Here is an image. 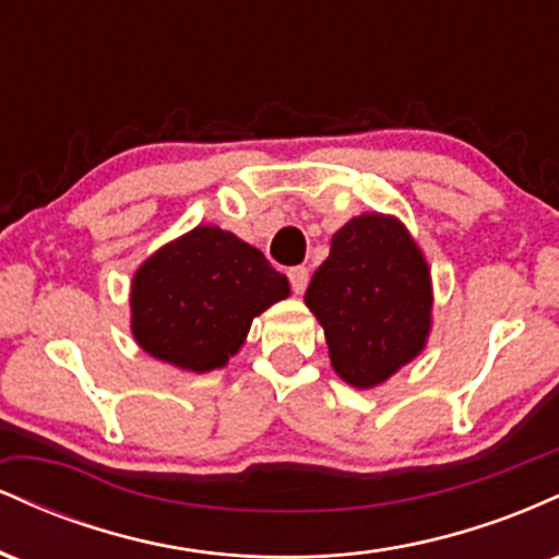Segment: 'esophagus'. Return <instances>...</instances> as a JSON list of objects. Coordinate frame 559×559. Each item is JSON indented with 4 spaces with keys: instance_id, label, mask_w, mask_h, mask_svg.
<instances>
[{
    "instance_id": "esophagus-1",
    "label": "esophagus",
    "mask_w": 559,
    "mask_h": 559,
    "mask_svg": "<svg viewBox=\"0 0 559 559\" xmlns=\"http://www.w3.org/2000/svg\"><path fill=\"white\" fill-rule=\"evenodd\" d=\"M307 281H310V271L305 265L288 267V284H292L294 294H301L307 288Z\"/></svg>"
}]
</instances>
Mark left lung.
<instances>
[{
  "label": "left lung",
  "instance_id": "left-lung-1",
  "mask_svg": "<svg viewBox=\"0 0 559 559\" xmlns=\"http://www.w3.org/2000/svg\"><path fill=\"white\" fill-rule=\"evenodd\" d=\"M346 383L370 389L407 365L431 329V278L402 223L360 215L333 236L305 294Z\"/></svg>",
  "mask_w": 559,
  "mask_h": 559
}]
</instances>
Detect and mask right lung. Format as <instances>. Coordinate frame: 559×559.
<instances>
[{
  "mask_svg": "<svg viewBox=\"0 0 559 559\" xmlns=\"http://www.w3.org/2000/svg\"><path fill=\"white\" fill-rule=\"evenodd\" d=\"M288 297V281L260 249L199 226L163 247L133 278V336L178 368L213 370L239 352L252 318Z\"/></svg>",
  "mask_w": 559,
  "mask_h": 559,
  "instance_id": "1",
  "label": "right lung"
}]
</instances>
